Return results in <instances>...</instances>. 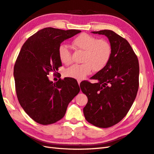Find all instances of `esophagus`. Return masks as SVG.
Wrapping results in <instances>:
<instances>
[{"instance_id": "obj_1", "label": "esophagus", "mask_w": 154, "mask_h": 154, "mask_svg": "<svg viewBox=\"0 0 154 154\" xmlns=\"http://www.w3.org/2000/svg\"><path fill=\"white\" fill-rule=\"evenodd\" d=\"M77 82H78V84H79V85H80V83H81V80H79V79H78V80H77Z\"/></svg>"}]
</instances>
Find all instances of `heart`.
<instances>
[{
  "instance_id": "b5f03b06",
  "label": "heart",
  "mask_w": 154,
  "mask_h": 154,
  "mask_svg": "<svg viewBox=\"0 0 154 154\" xmlns=\"http://www.w3.org/2000/svg\"><path fill=\"white\" fill-rule=\"evenodd\" d=\"M73 45L84 51L81 64H75L65 71V75L76 79H83L92 70L103 69L110 60L112 47L105 39H97L87 34H82L74 39ZM58 55L61 62L66 65L72 64L73 60L70 51L64 45L58 48Z\"/></svg>"
}]
</instances>
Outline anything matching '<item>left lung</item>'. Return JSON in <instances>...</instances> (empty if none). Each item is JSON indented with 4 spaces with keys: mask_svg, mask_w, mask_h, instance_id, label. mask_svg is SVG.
Masks as SVG:
<instances>
[{
    "mask_svg": "<svg viewBox=\"0 0 154 154\" xmlns=\"http://www.w3.org/2000/svg\"><path fill=\"white\" fill-rule=\"evenodd\" d=\"M105 35L112 47L110 60L92 77L97 83L85 81L80 87L88 97L83 109L85 119L96 127L107 128L127 115L139 89V65L137 55L125 39L110 30L92 32Z\"/></svg>",
    "mask_w": 154,
    "mask_h": 154,
    "instance_id": "8db88e82",
    "label": "left lung"
}]
</instances>
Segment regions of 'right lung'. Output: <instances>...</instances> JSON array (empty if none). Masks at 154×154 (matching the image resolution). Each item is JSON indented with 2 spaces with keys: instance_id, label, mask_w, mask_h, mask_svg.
<instances>
[{
  "instance_id": "right-lung-1",
  "label": "right lung",
  "mask_w": 154,
  "mask_h": 154,
  "mask_svg": "<svg viewBox=\"0 0 154 154\" xmlns=\"http://www.w3.org/2000/svg\"><path fill=\"white\" fill-rule=\"evenodd\" d=\"M81 32L48 27L31 36L21 47L14 69L15 90L22 108L38 124H52L62 119L80 91L75 79L53 82L47 75L51 72L57 75L62 66L58 55L61 43Z\"/></svg>"
}]
</instances>
